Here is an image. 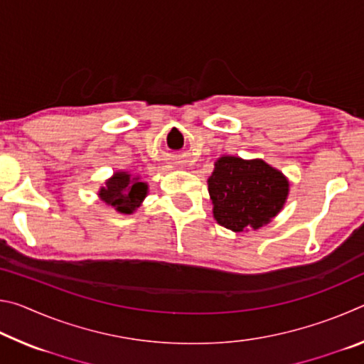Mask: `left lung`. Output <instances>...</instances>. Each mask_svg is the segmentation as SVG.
I'll use <instances>...</instances> for the list:
<instances>
[{
	"instance_id": "left-lung-1",
	"label": "left lung",
	"mask_w": 364,
	"mask_h": 364,
	"mask_svg": "<svg viewBox=\"0 0 364 364\" xmlns=\"http://www.w3.org/2000/svg\"><path fill=\"white\" fill-rule=\"evenodd\" d=\"M207 184L215 220L234 232L269 223L289 194L287 178L262 159L220 157Z\"/></svg>"
}]
</instances>
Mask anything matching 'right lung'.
Segmentation results:
<instances>
[{
  "label": "right lung",
  "mask_w": 364,
  "mask_h": 364,
  "mask_svg": "<svg viewBox=\"0 0 364 364\" xmlns=\"http://www.w3.org/2000/svg\"><path fill=\"white\" fill-rule=\"evenodd\" d=\"M147 189V183L139 176H132L128 171H115L112 178L106 181V186H101L97 196L117 212L132 215L143 204Z\"/></svg>",
  "instance_id": "add662e5"
}]
</instances>
